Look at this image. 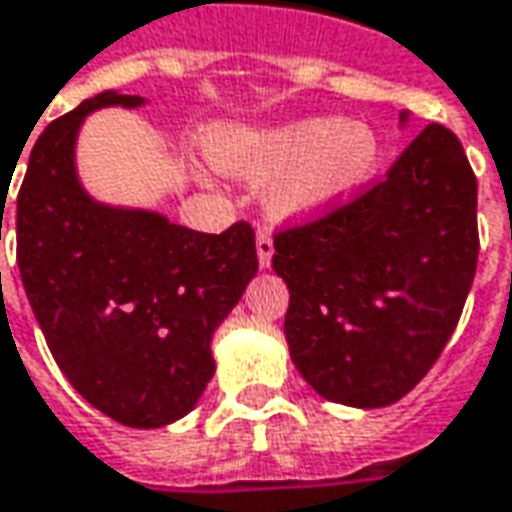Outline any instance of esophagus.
Wrapping results in <instances>:
<instances>
[{
  "instance_id": "34e87169",
  "label": "esophagus",
  "mask_w": 512,
  "mask_h": 512,
  "mask_svg": "<svg viewBox=\"0 0 512 512\" xmlns=\"http://www.w3.org/2000/svg\"><path fill=\"white\" fill-rule=\"evenodd\" d=\"M271 255H274V238L268 230H257V260L260 266H271Z\"/></svg>"
}]
</instances>
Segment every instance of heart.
Here are the masks:
<instances>
[{
	"label": "heart",
	"instance_id": "1",
	"mask_svg": "<svg viewBox=\"0 0 512 512\" xmlns=\"http://www.w3.org/2000/svg\"><path fill=\"white\" fill-rule=\"evenodd\" d=\"M210 155L235 177L271 180V213L302 216L357 191L377 171L380 141L363 124L307 119L271 132H224Z\"/></svg>",
	"mask_w": 512,
	"mask_h": 512
}]
</instances>
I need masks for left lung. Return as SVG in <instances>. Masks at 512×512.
<instances>
[{"mask_svg": "<svg viewBox=\"0 0 512 512\" xmlns=\"http://www.w3.org/2000/svg\"><path fill=\"white\" fill-rule=\"evenodd\" d=\"M477 255V177L430 124L382 180L274 235L293 366L338 405L399 402L452 338Z\"/></svg>", "mask_w": 512, "mask_h": 512, "instance_id": "left-lung-1", "label": "left lung"}]
</instances>
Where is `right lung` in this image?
<instances>
[{
  "instance_id": "right-lung-1",
  "label": "right lung",
  "mask_w": 512,
  "mask_h": 512,
  "mask_svg": "<svg viewBox=\"0 0 512 512\" xmlns=\"http://www.w3.org/2000/svg\"><path fill=\"white\" fill-rule=\"evenodd\" d=\"M141 102L105 91L38 135L16 199V263L74 391L124 427L152 430L185 416L205 391L216 371L210 338L257 274V249L246 221L210 235L82 191V119Z\"/></svg>"
}]
</instances>
